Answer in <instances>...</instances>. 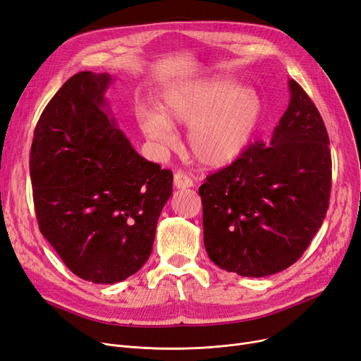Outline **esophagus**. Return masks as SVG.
<instances>
[{
    "label": "esophagus",
    "instance_id": "1",
    "mask_svg": "<svg viewBox=\"0 0 361 361\" xmlns=\"http://www.w3.org/2000/svg\"><path fill=\"white\" fill-rule=\"evenodd\" d=\"M173 182H175V186L179 188V190H185V188H191L194 185L191 176L186 175L185 171H176Z\"/></svg>",
    "mask_w": 361,
    "mask_h": 361
}]
</instances>
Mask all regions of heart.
<instances>
[{
    "label": "heart",
    "mask_w": 361,
    "mask_h": 361,
    "mask_svg": "<svg viewBox=\"0 0 361 361\" xmlns=\"http://www.w3.org/2000/svg\"><path fill=\"white\" fill-rule=\"evenodd\" d=\"M160 111H149L142 130L160 145H171L170 123L190 125L188 144L207 166H226L243 156L252 141L263 114L262 98L254 88L235 85L228 78H207L170 87Z\"/></svg>",
    "instance_id": "obj_1"
}]
</instances>
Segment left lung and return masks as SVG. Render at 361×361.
<instances>
[{
	"instance_id": "obj_1",
	"label": "left lung",
	"mask_w": 361,
	"mask_h": 361,
	"mask_svg": "<svg viewBox=\"0 0 361 361\" xmlns=\"http://www.w3.org/2000/svg\"><path fill=\"white\" fill-rule=\"evenodd\" d=\"M290 101L269 144L254 142L200 186L204 247L220 269L262 278L294 264L329 207V136L312 98Z\"/></svg>"
}]
</instances>
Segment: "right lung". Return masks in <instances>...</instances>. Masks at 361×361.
<instances>
[{
    "label": "right lung",
    "mask_w": 361,
    "mask_h": 361,
    "mask_svg": "<svg viewBox=\"0 0 361 361\" xmlns=\"http://www.w3.org/2000/svg\"><path fill=\"white\" fill-rule=\"evenodd\" d=\"M107 73L80 72L44 109L30 148L41 233L76 276L116 283L152 251L173 173L133 149L106 111Z\"/></svg>",
    "instance_id": "add662e5"
}]
</instances>
